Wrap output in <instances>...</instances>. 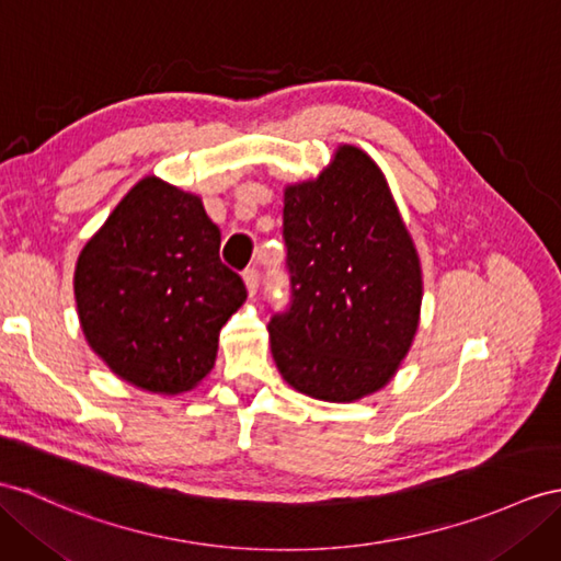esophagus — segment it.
<instances>
[{
	"label": "esophagus",
	"instance_id": "1",
	"mask_svg": "<svg viewBox=\"0 0 561 561\" xmlns=\"http://www.w3.org/2000/svg\"><path fill=\"white\" fill-rule=\"evenodd\" d=\"M242 278H244V285H248L250 295H254V293L259 290V271H256L254 266H252V268H244Z\"/></svg>",
	"mask_w": 561,
	"mask_h": 561
}]
</instances>
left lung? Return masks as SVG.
I'll return each mask as SVG.
<instances>
[{"label": "left lung", "mask_w": 561, "mask_h": 561, "mask_svg": "<svg viewBox=\"0 0 561 561\" xmlns=\"http://www.w3.org/2000/svg\"><path fill=\"white\" fill-rule=\"evenodd\" d=\"M290 307L268 321L288 383L323 402L383 388L419 328L423 280L383 171L340 145L313 181L285 187Z\"/></svg>", "instance_id": "left-lung-1"}]
</instances>
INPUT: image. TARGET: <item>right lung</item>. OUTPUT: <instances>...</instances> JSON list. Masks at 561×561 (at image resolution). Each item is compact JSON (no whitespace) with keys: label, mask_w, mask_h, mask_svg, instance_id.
I'll return each instance as SVG.
<instances>
[{"label":"right lung","mask_w":561,"mask_h":561,"mask_svg":"<svg viewBox=\"0 0 561 561\" xmlns=\"http://www.w3.org/2000/svg\"><path fill=\"white\" fill-rule=\"evenodd\" d=\"M202 199L147 175L78 256L73 290L88 345L149 392L195 388L211 371L218 333L248 297L221 256Z\"/></svg>","instance_id":"right-lung-1"}]
</instances>
